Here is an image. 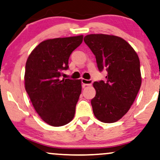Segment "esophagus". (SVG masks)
Instances as JSON below:
<instances>
[{
    "label": "esophagus",
    "instance_id": "obj_1",
    "mask_svg": "<svg viewBox=\"0 0 160 160\" xmlns=\"http://www.w3.org/2000/svg\"><path fill=\"white\" fill-rule=\"evenodd\" d=\"M93 81L92 80H86V79H82V83L83 86H92Z\"/></svg>",
    "mask_w": 160,
    "mask_h": 160
}]
</instances>
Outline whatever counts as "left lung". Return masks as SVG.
I'll return each instance as SVG.
<instances>
[{
    "instance_id": "left-lung-1",
    "label": "left lung",
    "mask_w": 160,
    "mask_h": 160,
    "mask_svg": "<svg viewBox=\"0 0 160 160\" xmlns=\"http://www.w3.org/2000/svg\"><path fill=\"white\" fill-rule=\"evenodd\" d=\"M84 42L96 58L100 72L106 68V80L94 82L96 95L91 101L96 118L106 123L120 120L128 112L140 88L142 78L138 55L124 39L92 34Z\"/></svg>"
}]
</instances>
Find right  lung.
Listing matches in <instances>:
<instances>
[{
	"label": "right lung",
	"instance_id": "1",
	"mask_svg": "<svg viewBox=\"0 0 160 160\" xmlns=\"http://www.w3.org/2000/svg\"><path fill=\"white\" fill-rule=\"evenodd\" d=\"M83 36L44 40L29 54L25 68V88L40 118L52 126L72 120L81 94L80 80H60L68 68V58Z\"/></svg>",
	"mask_w": 160,
	"mask_h": 160
}]
</instances>
